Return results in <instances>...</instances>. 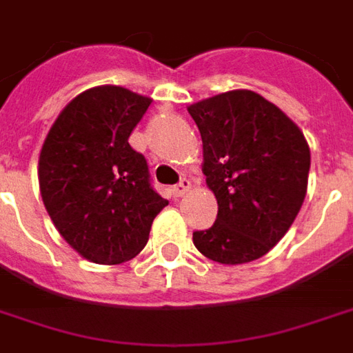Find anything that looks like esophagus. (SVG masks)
Returning a JSON list of instances; mask_svg holds the SVG:
<instances>
[{
    "instance_id": "esophagus-1",
    "label": "esophagus",
    "mask_w": 353,
    "mask_h": 353,
    "mask_svg": "<svg viewBox=\"0 0 353 353\" xmlns=\"http://www.w3.org/2000/svg\"><path fill=\"white\" fill-rule=\"evenodd\" d=\"M190 189V181L189 179H187V177H183V179H181V181H179V183L177 185H174V196H183L185 192H187V190Z\"/></svg>"
}]
</instances>
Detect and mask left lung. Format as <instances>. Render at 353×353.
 I'll list each match as a JSON object with an SVG mask.
<instances>
[{
	"mask_svg": "<svg viewBox=\"0 0 353 353\" xmlns=\"http://www.w3.org/2000/svg\"><path fill=\"white\" fill-rule=\"evenodd\" d=\"M203 143L205 183L219 213L192 241L213 262L236 265L268 254L288 232L307 194L309 143L281 108L249 90L190 104Z\"/></svg>",
	"mask_w": 353,
	"mask_h": 353,
	"instance_id": "obj_1",
	"label": "left lung"
}]
</instances>
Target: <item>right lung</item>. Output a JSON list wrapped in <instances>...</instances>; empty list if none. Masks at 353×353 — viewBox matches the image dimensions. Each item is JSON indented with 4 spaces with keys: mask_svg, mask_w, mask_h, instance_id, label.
Segmentation results:
<instances>
[{
    "mask_svg": "<svg viewBox=\"0 0 353 353\" xmlns=\"http://www.w3.org/2000/svg\"><path fill=\"white\" fill-rule=\"evenodd\" d=\"M150 97L97 85L74 97L52 125L39 157L44 208L80 256L103 265L134 258L164 205L148 161L129 137Z\"/></svg>",
    "mask_w": 353,
    "mask_h": 353,
    "instance_id": "right-lung-1",
    "label": "right lung"
}]
</instances>
